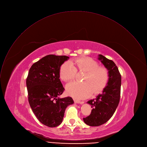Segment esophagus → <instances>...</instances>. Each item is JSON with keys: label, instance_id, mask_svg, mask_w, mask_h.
<instances>
[{"label": "esophagus", "instance_id": "34e87169", "mask_svg": "<svg viewBox=\"0 0 147 147\" xmlns=\"http://www.w3.org/2000/svg\"><path fill=\"white\" fill-rule=\"evenodd\" d=\"M74 101L75 103L76 104H83L84 103L83 101H79V100H76V99H74Z\"/></svg>", "mask_w": 147, "mask_h": 147}]
</instances>
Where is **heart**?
Here are the masks:
<instances>
[{
	"label": "heart",
	"mask_w": 147,
	"mask_h": 147,
	"mask_svg": "<svg viewBox=\"0 0 147 147\" xmlns=\"http://www.w3.org/2000/svg\"><path fill=\"white\" fill-rule=\"evenodd\" d=\"M85 72L83 82H73L66 86L68 95L76 98H84L90 96L92 92L96 94L105 86L109 78L108 71L100 67L97 61L90 57L76 58L71 62L64 63L60 69V76L65 82L75 79L76 70Z\"/></svg>",
	"instance_id": "heart-1"
}]
</instances>
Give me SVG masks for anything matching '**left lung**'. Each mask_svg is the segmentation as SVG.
Returning <instances> with one entry per match:
<instances>
[{"label": "left lung", "instance_id": "1", "mask_svg": "<svg viewBox=\"0 0 147 147\" xmlns=\"http://www.w3.org/2000/svg\"><path fill=\"white\" fill-rule=\"evenodd\" d=\"M98 59L108 71L109 78L102 93L87 102L93 109L90 115L83 118V121L90 126H98L109 120L120 100L121 76L118 67L113 61L101 54L98 55Z\"/></svg>", "mask_w": 147, "mask_h": 147}]
</instances>
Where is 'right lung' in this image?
I'll return each instance as SVG.
<instances>
[{
	"label": "right lung",
	"mask_w": 147,
	"mask_h": 147,
	"mask_svg": "<svg viewBox=\"0 0 147 147\" xmlns=\"http://www.w3.org/2000/svg\"><path fill=\"white\" fill-rule=\"evenodd\" d=\"M69 58L47 55L34 63L28 72L26 84L29 105L39 121L50 127L61 123L67 107L74 102L70 97H59L65 90L60 69Z\"/></svg>",
	"instance_id": "right-lung-1"
}]
</instances>
